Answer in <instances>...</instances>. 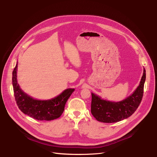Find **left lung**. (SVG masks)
Returning <instances> with one entry per match:
<instances>
[{"label": "left lung", "mask_w": 157, "mask_h": 157, "mask_svg": "<svg viewBox=\"0 0 157 157\" xmlns=\"http://www.w3.org/2000/svg\"><path fill=\"white\" fill-rule=\"evenodd\" d=\"M146 79V71L140 85L132 95L119 102H112L103 100L100 97L91 93V112L98 121L105 123L117 122L130 117L136 110L143 96L144 84Z\"/></svg>", "instance_id": "left-lung-1"}]
</instances>
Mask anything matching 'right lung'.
<instances>
[{
  "label": "right lung",
  "instance_id": "1",
  "mask_svg": "<svg viewBox=\"0 0 157 157\" xmlns=\"http://www.w3.org/2000/svg\"><path fill=\"white\" fill-rule=\"evenodd\" d=\"M17 63L13 70L12 79L15 100L21 111L38 121H51L59 118L63 113L66 101L75 89H66L51 100L34 99L20 88L17 81Z\"/></svg>",
  "mask_w": 157,
  "mask_h": 157
}]
</instances>
